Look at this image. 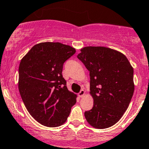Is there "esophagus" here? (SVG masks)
Instances as JSON below:
<instances>
[{"instance_id":"1","label":"esophagus","mask_w":149,"mask_h":149,"mask_svg":"<svg viewBox=\"0 0 149 149\" xmlns=\"http://www.w3.org/2000/svg\"><path fill=\"white\" fill-rule=\"evenodd\" d=\"M85 90H81L80 91H79V93H78V96H79V97H83L84 95H85Z\"/></svg>"}]
</instances>
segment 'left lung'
Wrapping results in <instances>:
<instances>
[{
  "mask_svg": "<svg viewBox=\"0 0 149 149\" xmlns=\"http://www.w3.org/2000/svg\"><path fill=\"white\" fill-rule=\"evenodd\" d=\"M77 58L90 71L94 100L93 108L85 112L86 120L94 128H109L123 116L133 97V67L125 55L107 47H85Z\"/></svg>",
  "mask_w": 149,
  "mask_h": 149,
  "instance_id": "obj_1",
  "label": "left lung"
}]
</instances>
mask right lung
I'll use <instances>...</instances> for the list:
<instances>
[{
    "label": "right lung",
    "instance_id": "add662e5",
    "mask_svg": "<svg viewBox=\"0 0 149 149\" xmlns=\"http://www.w3.org/2000/svg\"><path fill=\"white\" fill-rule=\"evenodd\" d=\"M76 52L59 42L36 44L20 62L18 89L31 116L41 125L57 127L70 116L77 95L62 76L64 63Z\"/></svg>",
    "mask_w": 149,
    "mask_h": 149
}]
</instances>
